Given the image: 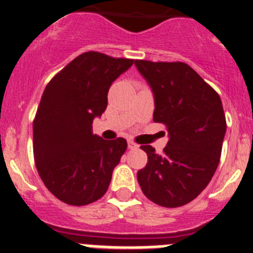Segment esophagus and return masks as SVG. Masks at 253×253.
<instances>
[{"label":"esophagus","instance_id":"1","mask_svg":"<svg viewBox=\"0 0 253 253\" xmlns=\"http://www.w3.org/2000/svg\"><path fill=\"white\" fill-rule=\"evenodd\" d=\"M128 148L129 149H137L138 148V144H137V143H134L133 140H129V142H128Z\"/></svg>","mask_w":253,"mask_h":253}]
</instances>
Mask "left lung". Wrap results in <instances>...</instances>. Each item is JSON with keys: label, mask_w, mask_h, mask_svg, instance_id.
<instances>
[{"label": "left lung", "mask_w": 253, "mask_h": 253, "mask_svg": "<svg viewBox=\"0 0 253 253\" xmlns=\"http://www.w3.org/2000/svg\"><path fill=\"white\" fill-rule=\"evenodd\" d=\"M154 93L153 122L162 123L169 140L157 154L152 146L137 173L143 194L154 204L177 208L187 204L208 186L219 165L225 122L222 100L184 62L135 60Z\"/></svg>", "instance_id": "obj_1"}]
</instances>
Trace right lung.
I'll list each match as a JSON object with an SVG mask.
<instances>
[{
    "label": "right lung",
    "instance_id": "add662e5",
    "mask_svg": "<svg viewBox=\"0 0 253 253\" xmlns=\"http://www.w3.org/2000/svg\"><path fill=\"white\" fill-rule=\"evenodd\" d=\"M133 63L86 51L46 84L33 122V149L40 178L60 202L82 207L107 191L128 143L93 135L92 122L106 109L111 84Z\"/></svg>",
    "mask_w": 253,
    "mask_h": 253
}]
</instances>
